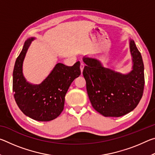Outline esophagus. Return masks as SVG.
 Returning a JSON list of instances; mask_svg holds the SVG:
<instances>
[{"label":"esophagus","mask_w":155,"mask_h":155,"mask_svg":"<svg viewBox=\"0 0 155 155\" xmlns=\"http://www.w3.org/2000/svg\"><path fill=\"white\" fill-rule=\"evenodd\" d=\"M84 66H85V65H84V64H83V63H81V65H80V69H81V74H82V72H83V70Z\"/></svg>","instance_id":"1"}]
</instances>
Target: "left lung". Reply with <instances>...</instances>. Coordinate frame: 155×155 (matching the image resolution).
<instances>
[{
    "instance_id": "obj_1",
    "label": "left lung",
    "mask_w": 155,
    "mask_h": 155,
    "mask_svg": "<svg viewBox=\"0 0 155 155\" xmlns=\"http://www.w3.org/2000/svg\"><path fill=\"white\" fill-rule=\"evenodd\" d=\"M132 70L122 74L103 66L94 57L85 56L83 74L91 105L105 117H120L134 109L143 95L144 66L135 41L129 40Z\"/></svg>"
}]
</instances>
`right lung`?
<instances>
[{"mask_svg": "<svg viewBox=\"0 0 155 155\" xmlns=\"http://www.w3.org/2000/svg\"><path fill=\"white\" fill-rule=\"evenodd\" d=\"M35 38L25 41L15 61L13 72V91L18 107L27 116L37 121L55 119L64 110L65 96L72 81L81 74L80 62L72 66L57 63L51 72L38 85L28 83L23 75V62Z\"/></svg>", "mask_w": 155, "mask_h": 155, "instance_id": "right-lung-1", "label": "right lung"}]
</instances>
